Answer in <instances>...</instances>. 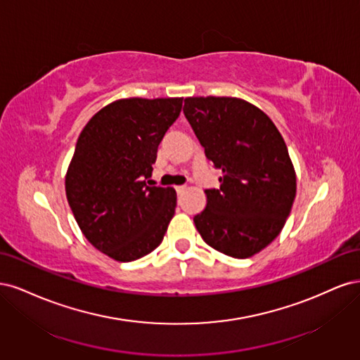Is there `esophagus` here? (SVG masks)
Wrapping results in <instances>:
<instances>
[{
	"mask_svg": "<svg viewBox=\"0 0 360 360\" xmlns=\"http://www.w3.org/2000/svg\"><path fill=\"white\" fill-rule=\"evenodd\" d=\"M176 191H177V193H183L184 191H186V186H177Z\"/></svg>",
	"mask_w": 360,
	"mask_h": 360,
	"instance_id": "obj_1",
	"label": "esophagus"
}]
</instances>
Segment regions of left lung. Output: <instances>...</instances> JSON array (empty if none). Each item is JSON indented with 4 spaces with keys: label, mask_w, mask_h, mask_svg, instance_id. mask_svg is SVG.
Wrapping results in <instances>:
<instances>
[{
    "label": "left lung",
    "mask_w": 360,
    "mask_h": 360,
    "mask_svg": "<svg viewBox=\"0 0 360 360\" xmlns=\"http://www.w3.org/2000/svg\"><path fill=\"white\" fill-rule=\"evenodd\" d=\"M183 112L222 171L219 189H207L205 209L193 217L207 245L249 258L275 240L296 198V171L275 123L237 97H186Z\"/></svg>",
    "instance_id": "obj_1"
}]
</instances>
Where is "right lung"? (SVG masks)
I'll use <instances>...</instances> for the list:
<instances>
[{
    "instance_id": "add662e5",
    "label": "right lung",
    "mask_w": 360,
    "mask_h": 360,
    "mask_svg": "<svg viewBox=\"0 0 360 360\" xmlns=\"http://www.w3.org/2000/svg\"><path fill=\"white\" fill-rule=\"evenodd\" d=\"M181 105L183 97L115 101L90 118L76 143L66 197L86 240L115 261L150 254L168 230L176 189L146 179Z\"/></svg>"
}]
</instances>
